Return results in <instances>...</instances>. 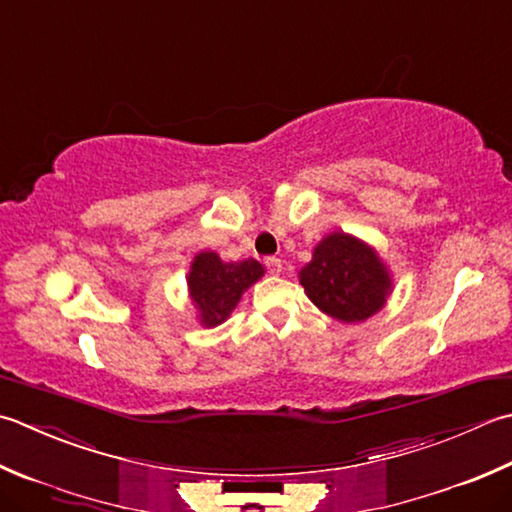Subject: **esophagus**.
<instances>
[{
    "label": "esophagus",
    "instance_id": "1",
    "mask_svg": "<svg viewBox=\"0 0 512 512\" xmlns=\"http://www.w3.org/2000/svg\"><path fill=\"white\" fill-rule=\"evenodd\" d=\"M264 264H266V270H268V273L270 275H279V273H282V259H279V257H266L264 259Z\"/></svg>",
    "mask_w": 512,
    "mask_h": 512
}]
</instances>
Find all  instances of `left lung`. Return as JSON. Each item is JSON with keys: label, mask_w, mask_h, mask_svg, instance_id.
I'll return each instance as SVG.
<instances>
[{"label": "left lung", "mask_w": 512, "mask_h": 512, "mask_svg": "<svg viewBox=\"0 0 512 512\" xmlns=\"http://www.w3.org/2000/svg\"><path fill=\"white\" fill-rule=\"evenodd\" d=\"M299 284L313 304L339 322H362L386 302L390 279L366 244L344 233L328 235L315 248L313 262L299 273Z\"/></svg>", "instance_id": "obj_1"}]
</instances>
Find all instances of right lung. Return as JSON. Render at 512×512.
<instances>
[{"label":"right lung","mask_w":512,"mask_h":512,"mask_svg":"<svg viewBox=\"0 0 512 512\" xmlns=\"http://www.w3.org/2000/svg\"><path fill=\"white\" fill-rule=\"evenodd\" d=\"M264 275L255 259L246 262H222L215 253H199L190 266V297L202 313L204 326H217L233 313L244 290Z\"/></svg>","instance_id":"1"}]
</instances>
